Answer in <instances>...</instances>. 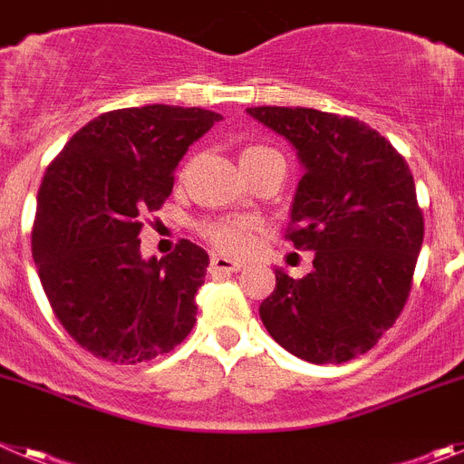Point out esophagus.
<instances>
[{
	"label": "esophagus",
	"mask_w": 464,
	"mask_h": 464,
	"mask_svg": "<svg viewBox=\"0 0 464 464\" xmlns=\"http://www.w3.org/2000/svg\"><path fill=\"white\" fill-rule=\"evenodd\" d=\"M208 269H211V274H232L244 269V262L232 260V257H225V256H211V265H208Z\"/></svg>",
	"instance_id": "obj_1"
}]
</instances>
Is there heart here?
Returning <instances> with one entry per match:
<instances>
[{
	"mask_svg": "<svg viewBox=\"0 0 464 464\" xmlns=\"http://www.w3.org/2000/svg\"><path fill=\"white\" fill-rule=\"evenodd\" d=\"M276 150L265 149V146H248L241 150V160L260 158V155H272ZM204 235L213 246H218L225 253H244L251 246V223L248 220H213L204 227Z\"/></svg>",
	"mask_w": 464,
	"mask_h": 464,
	"instance_id": "b5f03b06",
	"label": "heart"
}]
</instances>
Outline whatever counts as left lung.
I'll return each mask as SVG.
<instances>
[{"mask_svg":"<svg viewBox=\"0 0 464 464\" xmlns=\"http://www.w3.org/2000/svg\"><path fill=\"white\" fill-rule=\"evenodd\" d=\"M246 113L293 143L304 174L288 239L314 251V269L260 304L267 332L306 362L367 353L407 304L423 213L409 165L376 130L315 109L256 106Z\"/></svg>","mask_w":464,"mask_h":464,"instance_id":"1","label":"left lung"}]
</instances>
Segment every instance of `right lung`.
I'll return each instance as SVG.
<instances>
[{
  "mask_svg": "<svg viewBox=\"0 0 464 464\" xmlns=\"http://www.w3.org/2000/svg\"><path fill=\"white\" fill-rule=\"evenodd\" d=\"M150 104L102 113L73 134L36 195L32 256L57 321L85 351L121 364L169 353L190 334L208 256L181 239L141 257V216L174 188L188 146L220 121Z\"/></svg>",
  "mask_w": 464,
  "mask_h": 464,
  "instance_id": "right-lung-1",
  "label": "right lung"
}]
</instances>
